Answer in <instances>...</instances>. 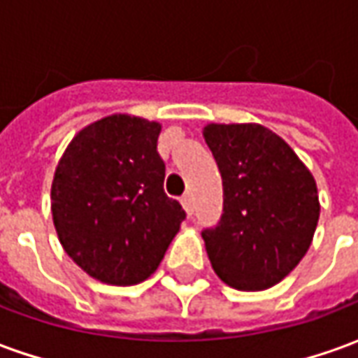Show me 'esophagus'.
I'll list each match as a JSON object with an SVG mask.
<instances>
[{
    "label": "esophagus",
    "instance_id": "obj_1",
    "mask_svg": "<svg viewBox=\"0 0 358 358\" xmlns=\"http://www.w3.org/2000/svg\"><path fill=\"white\" fill-rule=\"evenodd\" d=\"M181 205H183L185 213L191 217V215H193V197H191V193H187V195L181 197Z\"/></svg>",
    "mask_w": 358,
    "mask_h": 358
}]
</instances>
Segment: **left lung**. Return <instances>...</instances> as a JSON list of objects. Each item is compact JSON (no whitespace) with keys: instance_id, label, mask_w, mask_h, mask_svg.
Wrapping results in <instances>:
<instances>
[{"instance_id":"8db88e82","label":"left lung","mask_w":358,"mask_h":358,"mask_svg":"<svg viewBox=\"0 0 358 358\" xmlns=\"http://www.w3.org/2000/svg\"><path fill=\"white\" fill-rule=\"evenodd\" d=\"M223 177V217L203 233L211 267L237 291H265L307 255L319 223L317 181L291 145L259 123H207Z\"/></svg>"}]
</instances>
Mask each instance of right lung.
I'll return each instance as SVG.
<instances>
[{"label": "right lung", "mask_w": 358, "mask_h": 358, "mask_svg": "<svg viewBox=\"0 0 358 358\" xmlns=\"http://www.w3.org/2000/svg\"><path fill=\"white\" fill-rule=\"evenodd\" d=\"M161 123L113 113L76 133L53 173L51 215L73 263L107 285L149 279L185 211L163 191Z\"/></svg>", "instance_id": "1"}]
</instances>
